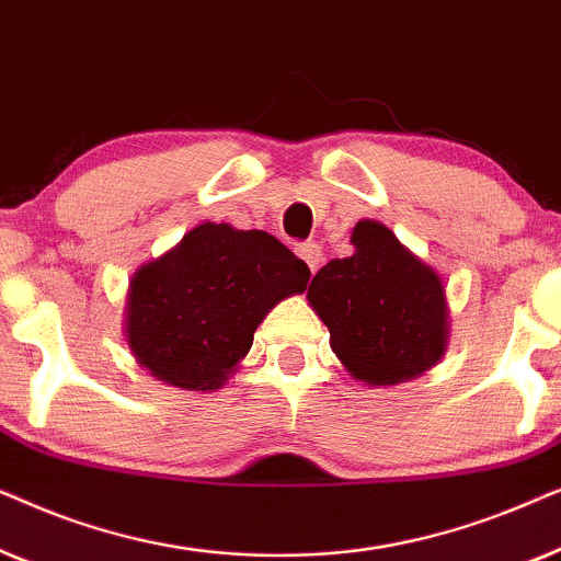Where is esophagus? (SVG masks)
<instances>
[{"label":"esophagus","mask_w":561,"mask_h":561,"mask_svg":"<svg viewBox=\"0 0 561 561\" xmlns=\"http://www.w3.org/2000/svg\"><path fill=\"white\" fill-rule=\"evenodd\" d=\"M296 255L301 257L306 265H309L311 273H317L319 265H321V260H324V257H321V244H319V242H304V244H298Z\"/></svg>","instance_id":"1"}]
</instances>
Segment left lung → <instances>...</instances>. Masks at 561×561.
<instances>
[{
	"label": "left lung",
	"mask_w": 561,
	"mask_h": 561,
	"mask_svg": "<svg viewBox=\"0 0 561 561\" xmlns=\"http://www.w3.org/2000/svg\"><path fill=\"white\" fill-rule=\"evenodd\" d=\"M350 242L355 252L329 260L306 294L329 329L332 352L365 386L419 378L449 344L442 275L375 219H359Z\"/></svg>",
	"instance_id": "obj_1"
}]
</instances>
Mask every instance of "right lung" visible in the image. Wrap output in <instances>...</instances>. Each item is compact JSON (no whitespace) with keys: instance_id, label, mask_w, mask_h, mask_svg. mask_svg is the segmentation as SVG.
I'll return each instance as SVG.
<instances>
[{"instance_id":"right-lung-1","label":"right lung","mask_w":561,"mask_h":561,"mask_svg":"<svg viewBox=\"0 0 561 561\" xmlns=\"http://www.w3.org/2000/svg\"><path fill=\"white\" fill-rule=\"evenodd\" d=\"M309 267L263 229L204 221L129 280L125 336L135 363L181 390H219Z\"/></svg>"}]
</instances>
